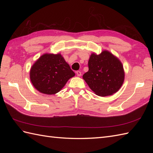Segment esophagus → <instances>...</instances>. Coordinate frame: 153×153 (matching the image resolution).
Masks as SVG:
<instances>
[{
    "instance_id": "obj_1",
    "label": "esophagus",
    "mask_w": 153,
    "mask_h": 153,
    "mask_svg": "<svg viewBox=\"0 0 153 153\" xmlns=\"http://www.w3.org/2000/svg\"><path fill=\"white\" fill-rule=\"evenodd\" d=\"M76 73L77 76H82V72H81L80 71H77Z\"/></svg>"
}]
</instances>
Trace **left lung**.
I'll return each instance as SVG.
<instances>
[{"mask_svg":"<svg viewBox=\"0 0 153 153\" xmlns=\"http://www.w3.org/2000/svg\"><path fill=\"white\" fill-rule=\"evenodd\" d=\"M89 71L83 79L96 95L105 97L113 95L122 87L124 70L118 58L108 51L100 54L92 53L88 62Z\"/></svg>","mask_w":153,"mask_h":153,"instance_id":"left-lung-1","label":"left lung"}]
</instances>
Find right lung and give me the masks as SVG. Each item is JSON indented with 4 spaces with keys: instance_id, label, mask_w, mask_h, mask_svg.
<instances>
[{
    "instance_id": "1",
    "label": "right lung",
    "mask_w": 153,
    "mask_h": 153,
    "mask_svg": "<svg viewBox=\"0 0 153 153\" xmlns=\"http://www.w3.org/2000/svg\"><path fill=\"white\" fill-rule=\"evenodd\" d=\"M30 79L40 93L54 95L63 88L75 73L60 54H44L30 70Z\"/></svg>"
}]
</instances>
